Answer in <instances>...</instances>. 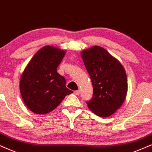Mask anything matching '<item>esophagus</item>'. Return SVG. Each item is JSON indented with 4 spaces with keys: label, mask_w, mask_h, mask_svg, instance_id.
Masks as SVG:
<instances>
[{
    "label": "esophagus",
    "mask_w": 152,
    "mask_h": 152,
    "mask_svg": "<svg viewBox=\"0 0 152 152\" xmlns=\"http://www.w3.org/2000/svg\"><path fill=\"white\" fill-rule=\"evenodd\" d=\"M74 93H75V95H80V90H76V91L74 92Z\"/></svg>",
    "instance_id": "34e87169"
}]
</instances>
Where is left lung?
I'll return each instance as SVG.
<instances>
[{"mask_svg": "<svg viewBox=\"0 0 152 152\" xmlns=\"http://www.w3.org/2000/svg\"><path fill=\"white\" fill-rule=\"evenodd\" d=\"M93 87L91 100L87 102L92 112L109 117L119 109L128 91L126 71L118 59L106 50L95 45L80 53Z\"/></svg>", "mask_w": 152, "mask_h": 152, "instance_id": "8db88e82", "label": "left lung"}]
</instances>
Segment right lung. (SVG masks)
<instances>
[{"label": "right lung", "mask_w": 152, "mask_h": 152, "mask_svg": "<svg viewBox=\"0 0 152 152\" xmlns=\"http://www.w3.org/2000/svg\"><path fill=\"white\" fill-rule=\"evenodd\" d=\"M66 51L50 45L42 48L32 57L21 76L20 90L26 107L37 114L55 109L73 91L57 72Z\"/></svg>", "instance_id": "add662e5"}]
</instances>
